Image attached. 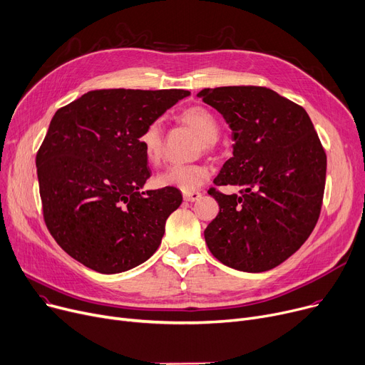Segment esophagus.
Returning a JSON list of instances; mask_svg holds the SVG:
<instances>
[{
  "label": "esophagus",
  "mask_w": 365,
  "mask_h": 365,
  "mask_svg": "<svg viewBox=\"0 0 365 365\" xmlns=\"http://www.w3.org/2000/svg\"><path fill=\"white\" fill-rule=\"evenodd\" d=\"M182 197L187 202H196V200H199L202 197V192H199V191H184L182 192Z\"/></svg>",
  "instance_id": "obj_1"
}]
</instances>
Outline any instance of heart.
<instances>
[{
  "label": "heart",
  "instance_id": "b5f03b06",
  "mask_svg": "<svg viewBox=\"0 0 365 365\" xmlns=\"http://www.w3.org/2000/svg\"><path fill=\"white\" fill-rule=\"evenodd\" d=\"M180 122L192 128L202 140L205 152H213L217 148L220 135V120L205 106H191L178 115ZM138 144L145 160L156 165L163 153V135L159 120L150 122L138 135ZM209 178V169L202 163L170 165L156 177V184L160 187H175L182 191H192L205 184Z\"/></svg>",
  "mask_w": 365,
  "mask_h": 365
}]
</instances>
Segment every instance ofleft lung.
<instances>
[{"label":"left lung","mask_w":365,"mask_h":365,"mask_svg":"<svg viewBox=\"0 0 365 365\" xmlns=\"http://www.w3.org/2000/svg\"><path fill=\"white\" fill-rule=\"evenodd\" d=\"M228 122L232 158L210 188L220 213L205 240L227 267L262 272L284 262L317 225L323 206L327 156L302 106L267 87L232 85L197 94Z\"/></svg>","instance_id":"left-lung-1"}]
</instances>
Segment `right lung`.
<instances>
[{
	"label": "right lung",
	"instance_id": "obj_1",
	"mask_svg": "<svg viewBox=\"0 0 365 365\" xmlns=\"http://www.w3.org/2000/svg\"><path fill=\"white\" fill-rule=\"evenodd\" d=\"M187 90H94L60 107L36 153L42 217L73 259L101 274L152 256L182 202L175 187L140 191L150 178L138 144L145 125Z\"/></svg>",
	"mask_w": 365,
	"mask_h": 365
}]
</instances>
